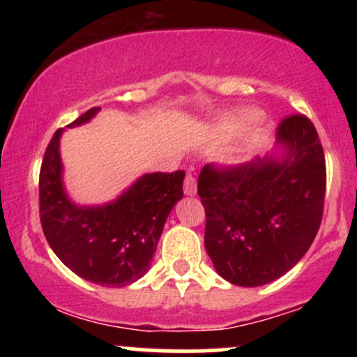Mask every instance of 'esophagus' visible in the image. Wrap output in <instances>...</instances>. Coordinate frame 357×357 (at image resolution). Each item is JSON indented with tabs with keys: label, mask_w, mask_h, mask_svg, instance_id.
<instances>
[{
	"label": "esophagus",
	"mask_w": 357,
	"mask_h": 357,
	"mask_svg": "<svg viewBox=\"0 0 357 357\" xmlns=\"http://www.w3.org/2000/svg\"><path fill=\"white\" fill-rule=\"evenodd\" d=\"M184 195H186V196H195L196 195V179L191 173H188L186 179H184Z\"/></svg>",
	"instance_id": "obj_1"
}]
</instances>
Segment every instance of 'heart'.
<instances>
[{
    "label": "heart",
    "instance_id": "heart-1",
    "mask_svg": "<svg viewBox=\"0 0 357 357\" xmlns=\"http://www.w3.org/2000/svg\"><path fill=\"white\" fill-rule=\"evenodd\" d=\"M260 119V114L255 112L252 109H243L238 110V112L231 114V116L223 117L218 122V130L221 132H230V130L236 129V127L247 124V122H253ZM258 142H260V137L255 136H245L240 142H236L235 146H231L230 149H227L223 153V162L227 166H238L243 165L245 161H248V158L255 153L258 147Z\"/></svg>",
    "mask_w": 357,
    "mask_h": 357
}]
</instances>
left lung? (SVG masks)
<instances>
[{
    "label": "left lung",
    "mask_w": 357,
    "mask_h": 357,
    "mask_svg": "<svg viewBox=\"0 0 357 357\" xmlns=\"http://www.w3.org/2000/svg\"><path fill=\"white\" fill-rule=\"evenodd\" d=\"M204 247L220 277L260 287L296 267L321 227L326 159L312 122L287 117L275 147L238 167L204 166Z\"/></svg>",
    "instance_id": "8db88e82"
}]
</instances>
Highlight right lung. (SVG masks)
Masks as SVG:
<instances>
[{"label":"right lung","mask_w":357,"mask_h":357,"mask_svg":"<svg viewBox=\"0 0 357 357\" xmlns=\"http://www.w3.org/2000/svg\"><path fill=\"white\" fill-rule=\"evenodd\" d=\"M100 107L67 127L92 121ZM53 134L40 171V220L48 245L73 273L104 287H126L144 277L174 204L183 198L184 171L146 173L116 199L79 204L63 183L60 139Z\"/></svg>","instance_id":"1"}]
</instances>
